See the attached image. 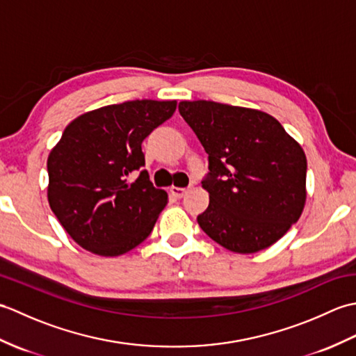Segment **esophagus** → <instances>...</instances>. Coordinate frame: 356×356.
Here are the masks:
<instances>
[{"instance_id":"esophagus-1","label":"esophagus","mask_w":356,"mask_h":356,"mask_svg":"<svg viewBox=\"0 0 356 356\" xmlns=\"http://www.w3.org/2000/svg\"><path fill=\"white\" fill-rule=\"evenodd\" d=\"M170 191H171V194H172L176 199H182L184 195L188 193L186 188H177V186H172Z\"/></svg>"}]
</instances>
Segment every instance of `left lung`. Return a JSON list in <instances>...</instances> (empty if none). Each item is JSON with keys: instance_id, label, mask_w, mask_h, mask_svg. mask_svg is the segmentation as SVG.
<instances>
[{"instance_id": "1", "label": "left lung", "mask_w": 356, "mask_h": 356, "mask_svg": "<svg viewBox=\"0 0 356 356\" xmlns=\"http://www.w3.org/2000/svg\"><path fill=\"white\" fill-rule=\"evenodd\" d=\"M179 111L208 153L202 186L209 205L200 228L237 254L274 245L306 203L307 161L300 143L260 110L213 101H182Z\"/></svg>"}]
</instances>
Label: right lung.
Instances as JSON below:
<instances>
[{"mask_svg": "<svg viewBox=\"0 0 356 356\" xmlns=\"http://www.w3.org/2000/svg\"><path fill=\"white\" fill-rule=\"evenodd\" d=\"M176 101H128L84 113L65 127L47 159L49 205L76 243L102 257L122 255L154 228L168 194L143 170L142 142L176 111Z\"/></svg>", "mask_w": 356, "mask_h": 356, "instance_id": "obj_1", "label": "right lung"}]
</instances>
